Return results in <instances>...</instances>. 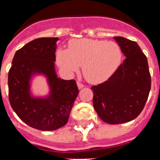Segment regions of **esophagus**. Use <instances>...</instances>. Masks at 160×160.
Returning <instances> with one entry per match:
<instances>
[{
	"label": "esophagus",
	"instance_id": "34e87169",
	"mask_svg": "<svg viewBox=\"0 0 160 160\" xmlns=\"http://www.w3.org/2000/svg\"><path fill=\"white\" fill-rule=\"evenodd\" d=\"M77 85L79 89H82L83 87H85V85H83L81 82H80V81H77Z\"/></svg>",
	"mask_w": 160,
	"mask_h": 160
}]
</instances>
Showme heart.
<instances>
[{
  "instance_id": "obj_1",
  "label": "heart",
  "mask_w": 160,
  "mask_h": 160,
  "mask_svg": "<svg viewBox=\"0 0 160 160\" xmlns=\"http://www.w3.org/2000/svg\"><path fill=\"white\" fill-rule=\"evenodd\" d=\"M122 57V50L116 42L88 38L70 41L68 50L59 49L55 55L64 71L72 74L82 66L84 77L92 84L108 80L119 68Z\"/></svg>"
}]
</instances>
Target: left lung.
<instances>
[{"label":"left lung","mask_w":160,"mask_h":160,"mask_svg":"<svg viewBox=\"0 0 160 160\" xmlns=\"http://www.w3.org/2000/svg\"><path fill=\"white\" fill-rule=\"evenodd\" d=\"M126 59L105 81L93 85V105L103 121L118 124L131 121L144 109L151 88L148 60L139 45L115 36Z\"/></svg>","instance_id":"obj_1"}]
</instances>
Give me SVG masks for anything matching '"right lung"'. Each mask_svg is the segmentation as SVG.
<instances>
[{
	"mask_svg": "<svg viewBox=\"0 0 160 160\" xmlns=\"http://www.w3.org/2000/svg\"><path fill=\"white\" fill-rule=\"evenodd\" d=\"M55 37L38 38L16 51L8 73L9 100L18 117L29 126L41 130H55L65 125L79 90L75 80L57 77L55 71ZM35 72L47 75L51 87L46 99L33 98L29 80Z\"/></svg>",
	"mask_w": 160,
	"mask_h": 160,
	"instance_id": "right-lung-1",
	"label": "right lung"
}]
</instances>
